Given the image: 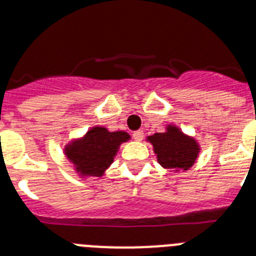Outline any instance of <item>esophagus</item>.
<instances>
[{
	"instance_id": "obj_1",
	"label": "esophagus",
	"mask_w": 256,
	"mask_h": 256,
	"mask_svg": "<svg viewBox=\"0 0 256 256\" xmlns=\"http://www.w3.org/2000/svg\"><path fill=\"white\" fill-rule=\"evenodd\" d=\"M143 136H144V132H142V130H138V132H132V138H134L135 140L140 142L142 139H143Z\"/></svg>"
}]
</instances>
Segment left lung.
I'll use <instances>...</instances> for the list:
<instances>
[{"instance_id":"8db88e82","label":"left lung","mask_w":256,"mask_h":256,"mask_svg":"<svg viewBox=\"0 0 256 256\" xmlns=\"http://www.w3.org/2000/svg\"><path fill=\"white\" fill-rule=\"evenodd\" d=\"M147 140L154 146L161 166L172 172L190 169L200 152L196 140L184 134L174 124L166 126L165 132H156L148 136Z\"/></svg>"}]
</instances>
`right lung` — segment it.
Masks as SVG:
<instances>
[{
    "label": "right lung",
    "mask_w": 256,
    "mask_h": 256,
    "mask_svg": "<svg viewBox=\"0 0 256 256\" xmlns=\"http://www.w3.org/2000/svg\"><path fill=\"white\" fill-rule=\"evenodd\" d=\"M128 139V132H109L102 126H95L84 136L70 142L65 147V154L79 176L102 177L114 160L120 146Z\"/></svg>",
    "instance_id": "1"
}]
</instances>
